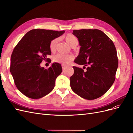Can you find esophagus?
<instances>
[{"label":"esophagus","mask_w":133,"mask_h":133,"mask_svg":"<svg viewBox=\"0 0 133 133\" xmlns=\"http://www.w3.org/2000/svg\"><path fill=\"white\" fill-rule=\"evenodd\" d=\"M62 68H63V70L64 71V70H65V69H66V66L64 65H62Z\"/></svg>","instance_id":"esophagus-1"}]
</instances>
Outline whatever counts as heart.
Masks as SVG:
<instances>
[{"label": "heart", "instance_id": "obj_1", "mask_svg": "<svg viewBox=\"0 0 133 133\" xmlns=\"http://www.w3.org/2000/svg\"><path fill=\"white\" fill-rule=\"evenodd\" d=\"M65 39L66 42L68 43L69 45L71 46H73L75 44L78 43V39H76L74 36L71 34H68L65 37ZM58 42L57 39H54L50 42L49 48L51 51H54L55 50L56 45ZM74 59V57L71 55H65V54H59L55 55L53 58L54 62L60 63L64 65H69V64L73 61Z\"/></svg>", "mask_w": 133, "mask_h": 133}]
</instances>
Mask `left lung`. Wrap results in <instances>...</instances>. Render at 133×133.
Instances as JSON below:
<instances>
[{"mask_svg": "<svg viewBox=\"0 0 133 133\" xmlns=\"http://www.w3.org/2000/svg\"><path fill=\"white\" fill-rule=\"evenodd\" d=\"M80 49L74 62L84 68L73 66L74 74L70 87L75 94L84 99L93 100L104 95L115 79L118 67L116 48L111 40L98 29L74 30Z\"/></svg>", "mask_w": 133, "mask_h": 133, "instance_id": "1", "label": "left lung"}]
</instances>
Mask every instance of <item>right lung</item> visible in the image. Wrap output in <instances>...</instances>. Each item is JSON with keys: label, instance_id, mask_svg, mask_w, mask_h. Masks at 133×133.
Instances as JSON below:
<instances>
[{"label": "right lung", "instance_id": "add662e5", "mask_svg": "<svg viewBox=\"0 0 133 133\" xmlns=\"http://www.w3.org/2000/svg\"><path fill=\"white\" fill-rule=\"evenodd\" d=\"M65 31L35 29L31 30L15 46L11 55L10 70L16 87L27 97L41 98L54 89L55 80L61 74V64H52L48 69L40 65L49 60L50 42Z\"/></svg>", "mask_w": 133, "mask_h": 133}]
</instances>
